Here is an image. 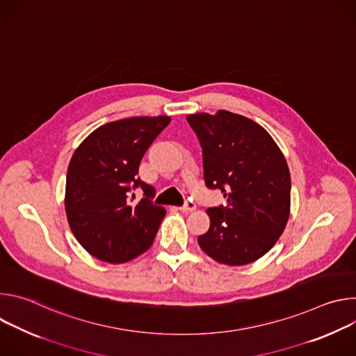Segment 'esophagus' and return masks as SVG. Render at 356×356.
<instances>
[{"label":"esophagus","instance_id":"34e87169","mask_svg":"<svg viewBox=\"0 0 356 356\" xmlns=\"http://www.w3.org/2000/svg\"><path fill=\"white\" fill-rule=\"evenodd\" d=\"M180 210H181L183 213L194 211V210H195V202H194L193 200H187V201L184 202V206H181V207H180Z\"/></svg>","mask_w":356,"mask_h":356}]
</instances>
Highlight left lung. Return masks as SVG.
<instances>
[{
  "mask_svg": "<svg viewBox=\"0 0 356 356\" xmlns=\"http://www.w3.org/2000/svg\"><path fill=\"white\" fill-rule=\"evenodd\" d=\"M187 122L202 149L206 186L227 198L207 210L210 228L197 238L200 248L229 266L259 259L289 220L291 181L282 150L259 124L229 111L191 114Z\"/></svg>",
  "mask_w": 356,
  "mask_h": 356,
  "instance_id": "obj_1",
  "label": "left lung"
}]
</instances>
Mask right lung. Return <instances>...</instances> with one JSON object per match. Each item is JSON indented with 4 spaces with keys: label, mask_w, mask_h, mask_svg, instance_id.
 <instances>
[{
    "label": "right lung",
    "mask_w": 356,
    "mask_h": 356,
    "mask_svg": "<svg viewBox=\"0 0 356 356\" xmlns=\"http://www.w3.org/2000/svg\"><path fill=\"white\" fill-rule=\"evenodd\" d=\"M170 117H134L92 131L76 149L66 177L67 221L94 258L124 264L147 250L166 214L139 165ZM144 195L135 203L134 190Z\"/></svg>",
    "instance_id": "obj_1"
}]
</instances>
